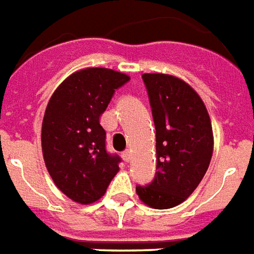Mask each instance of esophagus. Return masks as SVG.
Instances as JSON below:
<instances>
[{
  "mask_svg": "<svg viewBox=\"0 0 254 254\" xmlns=\"http://www.w3.org/2000/svg\"><path fill=\"white\" fill-rule=\"evenodd\" d=\"M122 157H123V160L126 161V163H128L131 160V152L130 150H124L123 153H122Z\"/></svg>",
  "mask_w": 254,
  "mask_h": 254,
  "instance_id": "34e87169",
  "label": "esophagus"
}]
</instances>
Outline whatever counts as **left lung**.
<instances>
[{
	"mask_svg": "<svg viewBox=\"0 0 254 254\" xmlns=\"http://www.w3.org/2000/svg\"><path fill=\"white\" fill-rule=\"evenodd\" d=\"M142 79L156 127L157 172L150 185L135 190L147 206L170 209L193 193L209 167L212 123L204 101L185 80L167 73H143Z\"/></svg>",
	"mask_w": 254,
	"mask_h": 254,
	"instance_id": "8db88e82",
	"label": "left lung"
}]
</instances>
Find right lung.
Returning <instances> with one entry per match:
<instances>
[{"mask_svg": "<svg viewBox=\"0 0 254 254\" xmlns=\"http://www.w3.org/2000/svg\"><path fill=\"white\" fill-rule=\"evenodd\" d=\"M130 76L109 68H84L55 90L42 122V153L55 185L78 204H93L119 172L120 157L109 154L100 116L115 90Z\"/></svg>", "mask_w": 254, "mask_h": 254, "instance_id": "add662e5", "label": "right lung"}]
</instances>
